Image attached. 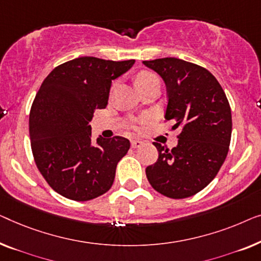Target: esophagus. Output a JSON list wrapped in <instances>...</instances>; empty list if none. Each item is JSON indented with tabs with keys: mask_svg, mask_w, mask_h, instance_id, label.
<instances>
[{
	"mask_svg": "<svg viewBox=\"0 0 261 261\" xmlns=\"http://www.w3.org/2000/svg\"><path fill=\"white\" fill-rule=\"evenodd\" d=\"M143 145V142L142 141H139V139H132L131 141V146L134 149H136V148H141V146Z\"/></svg>",
	"mask_w": 261,
	"mask_h": 261,
	"instance_id": "esophagus-1",
	"label": "esophagus"
}]
</instances>
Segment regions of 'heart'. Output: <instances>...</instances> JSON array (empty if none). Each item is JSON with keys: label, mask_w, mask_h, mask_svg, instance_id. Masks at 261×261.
Returning a JSON list of instances; mask_svg holds the SVG:
<instances>
[{"label": "heart", "mask_w": 261, "mask_h": 261, "mask_svg": "<svg viewBox=\"0 0 261 261\" xmlns=\"http://www.w3.org/2000/svg\"><path fill=\"white\" fill-rule=\"evenodd\" d=\"M156 79H159V78H157V76L151 72H141V73H138L137 75H136L135 83H136V86H137L139 89V87L144 86L148 83L152 82V80H156ZM142 123H143V120H142ZM135 129L138 130V127L135 126Z\"/></svg>", "instance_id": "b5f03b06"}]
</instances>
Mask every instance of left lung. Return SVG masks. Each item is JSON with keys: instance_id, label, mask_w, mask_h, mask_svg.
<instances>
[{"instance_id": "left-lung-1", "label": "left lung", "mask_w": 261, "mask_h": 261, "mask_svg": "<svg viewBox=\"0 0 261 261\" xmlns=\"http://www.w3.org/2000/svg\"><path fill=\"white\" fill-rule=\"evenodd\" d=\"M162 76L168 102L164 118L181 127L178 143L159 150L155 164L145 169L156 192L186 199L211 183L225 162L232 136V113L221 85L208 69L177 58L143 61Z\"/></svg>"}]
</instances>
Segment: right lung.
I'll return each instance as SVG.
<instances>
[{
    "label": "right lung",
    "mask_w": 261,
    "mask_h": 261,
    "mask_svg": "<svg viewBox=\"0 0 261 261\" xmlns=\"http://www.w3.org/2000/svg\"><path fill=\"white\" fill-rule=\"evenodd\" d=\"M134 64L76 58L57 66L40 86L29 113L32 152L46 182L64 197L89 201L112 187L130 142L115 136L94 144L91 120L108 105L112 80Z\"/></svg>",
    "instance_id": "add662e5"
}]
</instances>
